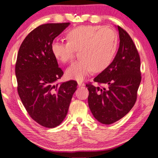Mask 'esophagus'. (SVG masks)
<instances>
[{
  "label": "esophagus",
  "mask_w": 158,
  "mask_h": 158,
  "mask_svg": "<svg viewBox=\"0 0 158 158\" xmlns=\"http://www.w3.org/2000/svg\"><path fill=\"white\" fill-rule=\"evenodd\" d=\"M77 85H78V86H79V87H82V86H85V83H84V82H81V81L77 82Z\"/></svg>",
  "instance_id": "esophagus-1"
}]
</instances>
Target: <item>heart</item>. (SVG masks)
<instances>
[{"label":"heart","mask_w":158,"mask_h":158,"mask_svg":"<svg viewBox=\"0 0 158 158\" xmlns=\"http://www.w3.org/2000/svg\"><path fill=\"white\" fill-rule=\"evenodd\" d=\"M67 41L54 40L51 45L53 56L61 62L72 60L79 50L81 60L66 70L69 79L82 81L94 72H101L112 63L117 50L118 37L114 30L99 26H81L71 30Z\"/></svg>","instance_id":"obj_1"}]
</instances>
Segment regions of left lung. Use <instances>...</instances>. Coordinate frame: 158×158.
Instances as JSON below:
<instances>
[{
    "label": "left lung",
    "mask_w": 158,
    "mask_h": 158,
    "mask_svg": "<svg viewBox=\"0 0 158 158\" xmlns=\"http://www.w3.org/2000/svg\"><path fill=\"white\" fill-rule=\"evenodd\" d=\"M117 27L120 40L117 53L108 67L94 79L106 87L86 85L91 112L96 120L106 125L121 119L132 108L142 80L136 46L128 32Z\"/></svg>",
    "instance_id": "1"
}]
</instances>
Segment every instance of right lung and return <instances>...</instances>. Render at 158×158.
Instances as JSON below:
<instances>
[{
    "mask_svg": "<svg viewBox=\"0 0 158 158\" xmlns=\"http://www.w3.org/2000/svg\"><path fill=\"white\" fill-rule=\"evenodd\" d=\"M70 23L38 26L25 38L15 66L19 97L33 120L46 128H55L67 114L77 83L56 84L64 74L51 49L52 41Z\"/></svg>",
    "mask_w": 158,
    "mask_h": 158,
    "instance_id": "add662e5",
    "label": "right lung"
}]
</instances>
